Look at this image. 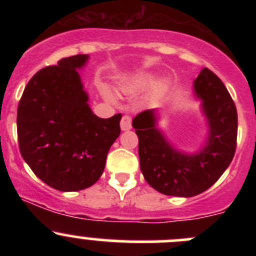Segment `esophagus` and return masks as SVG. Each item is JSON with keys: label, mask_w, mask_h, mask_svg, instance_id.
<instances>
[{"label": "esophagus", "mask_w": 256, "mask_h": 256, "mask_svg": "<svg viewBox=\"0 0 256 256\" xmlns=\"http://www.w3.org/2000/svg\"><path fill=\"white\" fill-rule=\"evenodd\" d=\"M120 126H121V130L124 131L130 130V128H132V118H131V116L124 115L122 118H121Z\"/></svg>", "instance_id": "obj_1"}]
</instances>
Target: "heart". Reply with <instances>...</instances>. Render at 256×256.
Segmentation results:
<instances>
[{
    "label": "heart",
    "mask_w": 256,
    "mask_h": 256,
    "mask_svg": "<svg viewBox=\"0 0 256 256\" xmlns=\"http://www.w3.org/2000/svg\"><path fill=\"white\" fill-rule=\"evenodd\" d=\"M150 82H151L150 76H140L134 82V88H136V89H144V86H147L150 84Z\"/></svg>",
    "instance_id": "heart-1"
}]
</instances>
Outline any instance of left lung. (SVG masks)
<instances>
[{"label":"left lung","instance_id":"obj_1","mask_svg":"<svg viewBox=\"0 0 256 256\" xmlns=\"http://www.w3.org/2000/svg\"><path fill=\"white\" fill-rule=\"evenodd\" d=\"M194 92L203 102L209 125L208 140L198 154L174 150L156 128L154 110H144L132 120L141 171L146 182L162 194L193 197L204 192L224 174L236 154L238 114L226 85L204 68L194 80Z\"/></svg>","mask_w":256,"mask_h":256}]
</instances>
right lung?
Here are the masks:
<instances>
[{
	"instance_id": "1",
	"label": "right lung",
	"mask_w": 256,
	"mask_h": 256,
	"mask_svg": "<svg viewBox=\"0 0 256 256\" xmlns=\"http://www.w3.org/2000/svg\"><path fill=\"white\" fill-rule=\"evenodd\" d=\"M88 58L78 54L40 69L18 104L20 154L36 176L62 192L94 184L121 132V114L102 118L89 108L76 72Z\"/></svg>"
}]
</instances>
